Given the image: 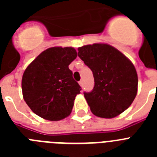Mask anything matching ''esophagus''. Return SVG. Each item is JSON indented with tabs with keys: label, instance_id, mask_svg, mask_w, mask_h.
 Segmentation results:
<instances>
[{
	"label": "esophagus",
	"instance_id": "34e87169",
	"mask_svg": "<svg viewBox=\"0 0 157 157\" xmlns=\"http://www.w3.org/2000/svg\"><path fill=\"white\" fill-rule=\"evenodd\" d=\"M78 83H79L80 86H82V87L83 86V82L82 81H79V82H78Z\"/></svg>",
	"mask_w": 157,
	"mask_h": 157
}]
</instances>
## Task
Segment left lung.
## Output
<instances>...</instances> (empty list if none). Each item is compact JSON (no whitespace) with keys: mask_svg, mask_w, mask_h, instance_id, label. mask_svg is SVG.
<instances>
[{"mask_svg":"<svg viewBox=\"0 0 157 157\" xmlns=\"http://www.w3.org/2000/svg\"><path fill=\"white\" fill-rule=\"evenodd\" d=\"M78 50V56L94 75L93 90L84 92L93 114L112 119L127 110L138 92V75L131 61L108 44L95 43Z\"/></svg>","mask_w":157,"mask_h":157,"instance_id":"1","label":"left lung"}]
</instances>
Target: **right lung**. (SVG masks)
I'll return each mask as SVG.
<instances>
[{"instance_id":"obj_1","label":"right lung","mask_w":157,"mask_h":157,"mask_svg":"<svg viewBox=\"0 0 157 157\" xmlns=\"http://www.w3.org/2000/svg\"><path fill=\"white\" fill-rule=\"evenodd\" d=\"M77 57L72 47H52L28 65L22 78L23 99L32 112L50 121L71 114L81 87L68 66Z\"/></svg>"}]
</instances>
